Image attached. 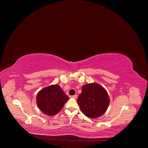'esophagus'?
Masks as SVG:
<instances>
[{"mask_svg": "<svg viewBox=\"0 0 148 148\" xmlns=\"http://www.w3.org/2000/svg\"><path fill=\"white\" fill-rule=\"evenodd\" d=\"M72 98H73V99H76L77 98V95H75L72 96Z\"/></svg>", "mask_w": 148, "mask_h": 148, "instance_id": "1", "label": "esophagus"}]
</instances>
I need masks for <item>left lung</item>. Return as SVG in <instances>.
Masks as SVG:
<instances>
[{"label":"left lung","instance_id":"left-lung-1","mask_svg":"<svg viewBox=\"0 0 148 148\" xmlns=\"http://www.w3.org/2000/svg\"><path fill=\"white\" fill-rule=\"evenodd\" d=\"M77 102L86 117L95 119L104 114L110 99L106 89L101 85L90 83L82 86Z\"/></svg>","mask_w":148,"mask_h":148}]
</instances>
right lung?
Masks as SVG:
<instances>
[{"label":"right lung","instance_id":"1","mask_svg":"<svg viewBox=\"0 0 148 148\" xmlns=\"http://www.w3.org/2000/svg\"><path fill=\"white\" fill-rule=\"evenodd\" d=\"M69 99L59 85H51L38 93L36 104L43 113L52 116L58 113Z\"/></svg>","mask_w":148,"mask_h":148}]
</instances>
